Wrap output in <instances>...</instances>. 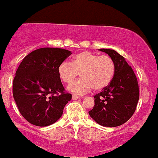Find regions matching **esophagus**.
<instances>
[{
  "instance_id": "esophagus-1",
  "label": "esophagus",
  "mask_w": 158,
  "mask_h": 158,
  "mask_svg": "<svg viewBox=\"0 0 158 158\" xmlns=\"http://www.w3.org/2000/svg\"><path fill=\"white\" fill-rule=\"evenodd\" d=\"M78 98H80L79 96L75 95V94H72V100H74V101H76V100H77Z\"/></svg>"
}]
</instances>
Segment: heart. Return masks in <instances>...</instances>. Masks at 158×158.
<instances>
[{
    "mask_svg": "<svg viewBox=\"0 0 158 158\" xmlns=\"http://www.w3.org/2000/svg\"><path fill=\"white\" fill-rule=\"evenodd\" d=\"M115 64L109 55H98L89 51L74 55L71 63L63 61L57 67V73L65 83H71L78 75L81 78L72 83L68 89L76 94H83L93 88L100 91L109 86L114 77Z\"/></svg>",
    "mask_w": 158,
    "mask_h": 158,
    "instance_id": "1",
    "label": "heart"
}]
</instances>
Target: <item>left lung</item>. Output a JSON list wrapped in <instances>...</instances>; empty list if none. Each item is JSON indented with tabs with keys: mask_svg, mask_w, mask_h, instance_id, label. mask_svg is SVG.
<instances>
[{
	"mask_svg": "<svg viewBox=\"0 0 158 158\" xmlns=\"http://www.w3.org/2000/svg\"><path fill=\"white\" fill-rule=\"evenodd\" d=\"M98 50L112 57L115 72L109 86L94 96V107L89 114L99 125L118 127L128 121L136 109L139 100L138 80L122 55L113 49Z\"/></svg>",
	"mask_w": 158,
	"mask_h": 158,
	"instance_id": "obj_1",
	"label": "left lung"
}]
</instances>
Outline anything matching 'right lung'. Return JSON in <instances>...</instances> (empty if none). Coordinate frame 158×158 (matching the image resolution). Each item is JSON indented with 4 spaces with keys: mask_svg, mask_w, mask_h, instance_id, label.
<instances>
[{
    "mask_svg": "<svg viewBox=\"0 0 158 158\" xmlns=\"http://www.w3.org/2000/svg\"><path fill=\"white\" fill-rule=\"evenodd\" d=\"M72 52L60 48H40L20 63L13 81V97L28 122L47 127L62 116L72 94L66 93L57 73L61 62Z\"/></svg>",
    "mask_w": 158,
    "mask_h": 158,
    "instance_id": "right-lung-1",
    "label": "right lung"
}]
</instances>
